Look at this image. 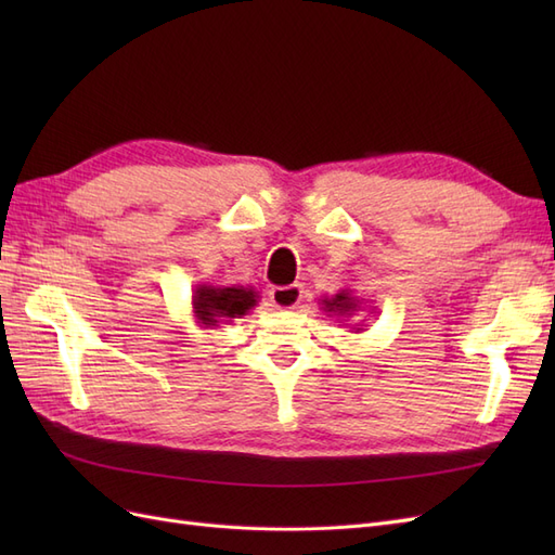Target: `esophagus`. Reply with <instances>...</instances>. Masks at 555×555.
I'll use <instances>...</instances> for the list:
<instances>
[{
	"label": "esophagus",
	"instance_id": "1",
	"mask_svg": "<svg viewBox=\"0 0 555 555\" xmlns=\"http://www.w3.org/2000/svg\"><path fill=\"white\" fill-rule=\"evenodd\" d=\"M300 298H304V287L300 284H287V287H273L271 289V304L280 310H294Z\"/></svg>",
	"mask_w": 555,
	"mask_h": 555
}]
</instances>
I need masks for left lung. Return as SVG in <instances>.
<instances>
[{
  "label": "left lung",
  "mask_w": 555,
  "mask_h": 555,
  "mask_svg": "<svg viewBox=\"0 0 555 555\" xmlns=\"http://www.w3.org/2000/svg\"><path fill=\"white\" fill-rule=\"evenodd\" d=\"M363 298L354 296V292L351 289H340L335 296L331 298H322V310L331 317H338V322H347V319L357 317V312H361V306ZM363 322L365 319H361L359 324H354V333H361L363 331Z\"/></svg>",
  "instance_id": "left-lung-1"
}]
</instances>
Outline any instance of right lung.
<instances>
[{
  "instance_id": "right-lung-1",
  "label": "right lung",
  "mask_w": 555,
  "mask_h": 555,
  "mask_svg": "<svg viewBox=\"0 0 555 555\" xmlns=\"http://www.w3.org/2000/svg\"><path fill=\"white\" fill-rule=\"evenodd\" d=\"M257 304L259 292L251 287L201 282L192 294V314L201 328H220V324H229L231 319L245 317Z\"/></svg>"
}]
</instances>
